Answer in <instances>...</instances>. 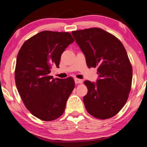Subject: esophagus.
I'll list each match as a JSON object with an SVG mask.
<instances>
[{
  "instance_id": "34e87169",
  "label": "esophagus",
  "mask_w": 147,
  "mask_h": 147,
  "mask_svg": "<svg viewBox=\"0 0 147 147\" xmlns=\"http://www.w3.org/2000/svg\"><path fill=\"white\" fill-rule=\"evenodd\" d=\"M74 80H75V83L76 84H81L83 82V81H82V80H80V79H78V78H75L74 79Z\"/></svg>"
}]
</instances>
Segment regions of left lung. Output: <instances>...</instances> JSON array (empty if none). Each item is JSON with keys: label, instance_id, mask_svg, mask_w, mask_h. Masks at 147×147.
I'll list each match as a JSON object with an SVG mask.
<instances>
[{"label": "left lung", "instance_id": "obj_1", "mask_svg": "<svg viewBox=\"0 0 147 147\" xmlns=\"http://www.w3.org/2000/svg\"><path fill=\"white\" fill-rule=\"evenodd\" d=\"M86 57L88 67H98L96 83L84 82L88 93L84 103L90 114L108 119L125 105L131 89L132 68L121 41L100 28L72 31Z\"/></svg>", "mask_w": 147, "mask_h": 147}]
</instances>
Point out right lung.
<instances>
[{"mask_svg": "<svg viewBox=\"0 0 147 147\" xmlns=\"http://www.w3.org/2000/svg\"><path fill=\"white\" fill-rule=\"evenodd\" d=\"M74 41L67 32L43 31L27 40L18 53L16 86L26 108L40 120L60 117L75 87L71 77L54 79L49 76L51 66L59 67L61 54Z\"/></svg>", "mask_w": 147, "mask_h": 147, "instance_id": "1", "label": "right lung"}]
</instances>
